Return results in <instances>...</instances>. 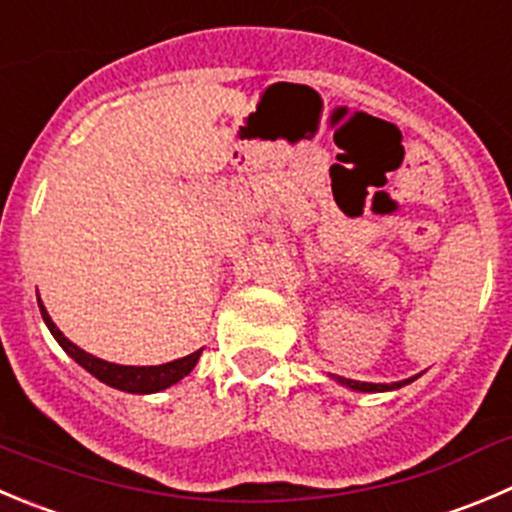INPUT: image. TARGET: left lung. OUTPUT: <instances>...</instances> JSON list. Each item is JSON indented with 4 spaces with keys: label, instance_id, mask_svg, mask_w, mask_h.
I'll list each match as a JSON object with an SVG mask.
<instances>
[{
    "label": "left lung",
    "instance_id": "left-lung-1",
    "mask_svg": "<svg viewBox=\"0 0 512 512\" xmlns=\"http://www.w3.org/2000/svg\"><path fill=\"white\" fill-rule=\"evenodd\" d=\"M329 377L334 379V382H339L342 387H349L354 389V392H392V389H399L405 387V384L415 382L417 377H410V379H402V382H392V384H374V382H357V379H347V377H339V374H329Z\"/></svg>",
    "mask_w": 512,
    "mask_h": 512
}]
</instances>
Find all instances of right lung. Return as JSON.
<instances>
[{
  "label": "right lung",
  "instance_id": "add662e5",
  "mask_svg": "<svg viewBox=\"0 0 512 512\" xmlns=\"http://www.w3.org/2000/svg\"><path fill=\"white\" fill-rule=\"evenodd\" d=\"M37 301H40L42 319H45L47 329H50L52 337L57 339V344H60V347L65 349V352L70 354V357L75 359L82 369H87L92 377L100 379V382L107 384V387L120 389V392H130V394L163 392V389L173 387L175 382H180L183 377H188V374H191V369L196 367L198 359H201L203 349H198V352L188 354V357H183V359H175V362L158 364V367H128V364L105 362V359L95 357V354H87L85 349H80L77 344H72L70 339H67L65 334L57 329L55 321L50 319V314H47L42 299H37Z\"/></svg>",
  "mask_w": 512,
  "mask_h": 512
}]
</instances>
